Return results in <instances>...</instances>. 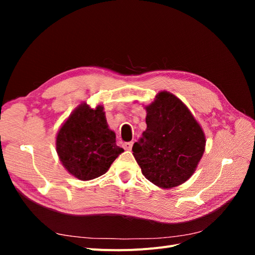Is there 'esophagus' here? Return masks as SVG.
Instances as JSON below:
<instances>
[{
  "label": "esophagus",
  "mask_w": 255,
  "mask_h": 255,
  "mask_svg": "<svg viewBox=\"0 0 255 255\" xmlns=\"http://www.w3.org/2000/svg\"><path fill=\"white\" fill-rule=\"evenodd\" d=\"M123 148H125V150H130L132 149L133 146V141H128V142H125L122 144Z\"/></svg>",
  "instance_id": "1"
}]
</instances>
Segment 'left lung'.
<instances>
[{"instance_id": "left-lung-1", "label": "left lung", "mask_w": 255, "mask_h": 255, "mask_svg": "<svg viewBox=\"0 0 255 255\" xmlns=\"http://www.w3.org/2000/svg\"><path fill=\"white\" fill-rule=\"evenodd\" d=\"M146 129L133 145L141 172L156 186L171 188L195 172L205 149V136L180 99L160 91L145 106Z\"/></svg>"}]
</instances>
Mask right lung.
Returning <instances> with one entry per match:
<instances>
[{
  "mask_svg": "<svg viewBox=\"0 0 255 255\" xmlns=\"http://www.w3.org/2000/svg\"><path fill=\"white\" fill-rule=\"evenodd\" d=\"M56 151L67 171L82 181L94 180L109 170L123 152L109 128L103 106L92 110L82 103L57 133Z\"/></svg>",
  "mask_w": 255,
  "mask_h": 255,
  "instance_id": "add662e5",
  "label": "right lung"
}]
</instances>
